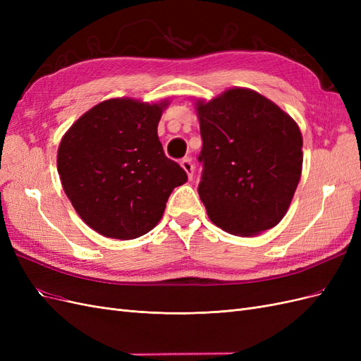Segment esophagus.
I'll return each instance as SVG.
<instances>
[{"instance_id":"34e87169","label":"esophagus","mask_w":361,"mask_h":361,"mask_svg":"<svg viewBox=\"0 0 361 361\" xmlns=\"http://www.w3.org/2000/svg\"><path fill=\"white\" fill-rule=\"evenodd\" d=\"M180 166H182V169L187 171V174H188V178L191 179L192 178V173H194V167H192V161H191V158L188 157V158H183L182 161H180Z\"/></svg>"}]
</instances>
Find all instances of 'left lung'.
I'll return each mask as SVG.
<instances>
[{
    "mask_svg": "<svg viewBox=\"0 0 361 361\" xmlns=\"http://www.w3.org/2000/svg\"><path fill=\"white\" fill-rule=\"evenodd\" d=\"M194 105L203 140L199 195L209 220L236 236H256L277 226L301 178L297 122L245 87Z\"/></svg>",
    "mask_w": 361,
    "mask_h": 361,
    "instance_id": "1",
    "label": "left lung"
}]
</instances>
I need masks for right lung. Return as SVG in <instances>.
Listing matches in <instances>:
<instances>
[{"label": "right lung", "instance_id": "1", "mask_svg": "<svg viewBox=\"0 0 361 361\" xmlns=\"http://www.w3.org/2000/svg\"><path fill=\"white\" fill-rule=\"evenodd\" d=\"M169 101L113 97L84 113L63 135L57 170L81 220L113 239H135L162 218L187 173L164 155L158 123Z\"/></svg>", "mask_w": 361, "mask_h": 361}]
</instances>
